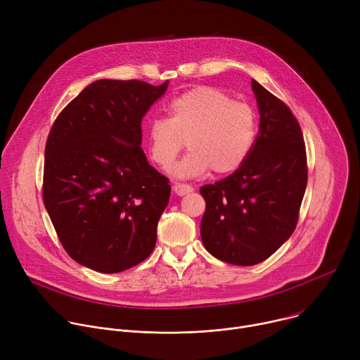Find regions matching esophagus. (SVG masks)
<instances>
[{
	"label": "esophagus",
	"instance_id": "esophagus-1",
	"mask_svg": "<svg viewBox=\"0 0 360 360\" xmlns=\"http://www.w3.org/2000/svg\"><path fill=\"white\" fill-rule=\"evenodd\" d=\"M192 191H193V188L186 184H175L174 185V192L176 195H179V197H182V195H186V193H191Z\"/></svg>",
	"mask_w": 360,
	"mask_h": 360
}]
</instances>
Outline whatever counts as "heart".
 <instances>
[{"instance_id": "1", "label": "heart", "mask_w": 360, "mask_h": 360, "mask_svg": "<svg viewBox=\"0 0 360 360\" xmlns=\"http://www.w3.org/2000/svg\"><path fill=\"white\" fill-rule=\"evenodd\" d=\"M255 135L257 120L248 105L217 87L200 86L175 97L168 119L149 123L148 149L153 163L168 169L186 141L189 152L174 167L175 176L197 178L211 169L226 175L243 167Z\"/></svg>"}]
</instances>
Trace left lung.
I'll return each mask as SVG.
<instances>
[{
    "mask_svg": "<svg viewBox=\"0 0 360 360\" xmlns=\"http://www.w3.org/2000/svg\"><path fill=\"white\" fill-rule=\"evenodd\" d=\"M259 129L243 167L201 186V238L210 254L234 266H254L274 254L296 230L307 185L300 124L288 106L251 80Z\"/></svg>",
    "mask_w": 360,
    "mask_h": 360,
    "instance_id": "obj_1",
    "label": "left lung"
}]
</instances>
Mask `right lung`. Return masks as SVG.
I'll list each match as a JSON object with an SVG mask.
<instances>
[{
  "instance_id": "add662e5",
  "label": "right lung",
  "mask_w": 360,
  "mask_h": 360,
  "mask_svg": "<svg viewBox=\"0 0 360 360\" xmlns=\"http://www.w3.org/2000/svg\"><path fill=\"white\" fill-rule=\"evenodd\" d=\"M168 82L97 80L61 110L46 143L43 201L66 252L120 273L155 248L171 185L141 148L142 117Z\"/></svg>"
}]
</instances>
